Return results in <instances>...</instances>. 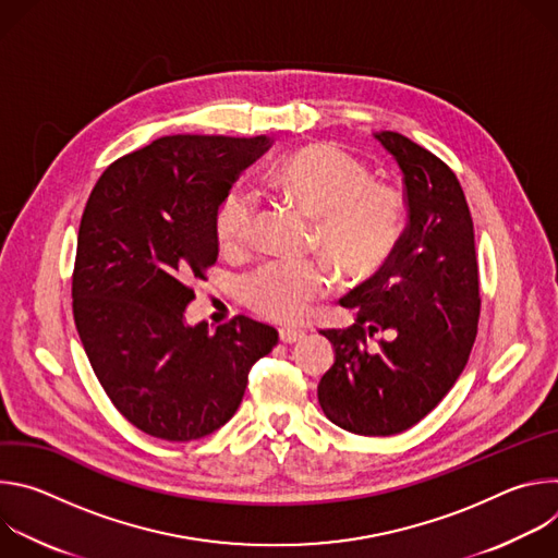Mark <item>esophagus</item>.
Instances as JSON below:
<instances>
[{"mask_svg":"<svg viewBox=\"0 0 558 558\" xmlns=\"http://www.w3.org/2000/svg\"><path fill=\"white\" fill-rule=\"evenodd\" d=\"M278 333H280V340L284 344H293V342H300L304 338V331H300V329H280Z\"/></svg>","mask_w":558,"mask_h":558,"instance_id":"esophagus-1","label":"esophagus"}]
</instances>
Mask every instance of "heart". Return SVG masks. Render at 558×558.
Listing matches in <instances>:
<instances>
[{
  "instance_id": "1",
  "label": "heart",
  "mask_w": 558,
  "mask_h": 558,
  "mask_svg": "<svg viewBox=\"0 0 558 558\" xmlns=\"http://www.w3.org/2000/svg\"><path fill=\"white\" fill-rule=\"evenodd\" d=\"M278 196L313 218V243L340 280L360 284L377 276L402 241L407 205L392 185L371 181L368 168L329 143L287 154L271 172ZM252 198L231 190L216 211V235L227 254L243 252L254 235ZM325 263H265L243 282L245 302L278 323H298L329 291Z\"/></svg>"
}]
</instances>
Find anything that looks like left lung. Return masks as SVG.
Listing matches in <instances>:
<instances>
[{"instance_id":"1","label":"left lung","mask_w":558,"mask_h":558,"mask_svg":"<svg viewBox=\"0 0 558 558\" xmlns=\"http://www.w3.org/2000/svg\"><path fill=\"white\" fill-rule=\"evenodd\" d=\"M375 138L407 185L409 225L392 258L340 300L349 329H327L333 366L317 402L340 428L364 437L404 433L424 420L461 375L480 325L474 229L454 172L397 132ZM371 337L380 340L373 345Z\"/></svg>"}]
</instances>
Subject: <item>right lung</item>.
Segmentation results:
<instances>
[{
	"instance_id": "add662e5",
	"label": "right lung",
	"mask_w": 558,
	"mask_h": 558,
	"mask_svg": "<svg viewBox=\"0 0 558 558\" xmlns=\"http://www.w3.org/2000/svg\"><path fill=\"white\" fill-rule=\"evenodd\" d=\"M269 147L267 136H161L114 161L86 203L74 325L110 402L151 437L192 441L225 426L278 344L247 315L216 331L183 315L218 258V205Z\"/></svg>"
}]
</instances>
